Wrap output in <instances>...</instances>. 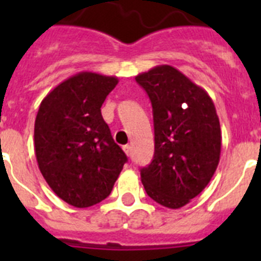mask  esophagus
Instances as JSON below:
<instances>
[{
    "mask_svg": "<svg viewBox=\"0 0 261 261\" xmlns=\"http://www.w3.org/2000/svg\"><path fill=\"white\" fill-rule=\"evenodd\" d=\"M123 150L125 151L126 155H130V151H132V147H130V145H125V146H123Z\"/></svg>",
    "mask_w": 261,
    "mask_h": 261,
    "instance_id": "34e87169",
    "label": "esophagus"
}]
</instances>
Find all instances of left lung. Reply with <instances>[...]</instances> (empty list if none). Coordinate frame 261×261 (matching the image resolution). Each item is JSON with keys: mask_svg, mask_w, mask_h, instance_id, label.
<instances>
[{"mask_svg": "<svg viewBox=\"0 0 261 261\" xmlns=\"http://www.w3.org/2000/svg\"><path fill=\"white\" fill-rule=\"evenodd\" d=\"M153 107L154 156L141 168L146 193L179 209L208 186L220 162L221 128L208 93L170 65L136 77Z\"/></svg>", "mask_w": 261, "mask_h": 261, "instance_id": "1", "label": "left lung"}]
</instances>
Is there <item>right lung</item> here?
I'll return each instance as SVG.
<instances>
[{
  "label": "right lung",
  "instance_id": "add662e5",
  "mask_svg": "<svg viewBox=\"0 0 261 261\" xmlns=\"http://www.w3.org/2000/svg\"><path fill=\"white\" fill-rule=\"evenodd\" d=\"M117 82L116 77L81 71L55 87L36 115L34 141L41 175L75 208L105 200L128 161L100 112Z\"/></svg>",
  "mask_w": 261,
  "mask_h": 261
}]
</instances>
